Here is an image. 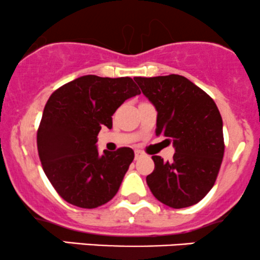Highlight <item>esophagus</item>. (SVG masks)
I'll return each instance as SVG.
<instances>
[{
	"instance_id": "34e87169",
	"label": "esophagus",
	"mask_w": 260,
	"mask_h": 260,
	"mask_svg": "<svg viewBox=\"0 0 260 260\" xmlns=\"http://www.w3.org/2000/svg\"><path fill=\"white\" fill-rule=\"evenodd\" d=\"M143 156H145L144 151H142V150H136V151H134V157H136V160H138V159H140V157H143Z\"/></svg>"
}]
</instances>
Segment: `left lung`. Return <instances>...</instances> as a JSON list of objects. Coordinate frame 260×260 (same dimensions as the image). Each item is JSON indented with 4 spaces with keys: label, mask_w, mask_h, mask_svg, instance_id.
I'll return each mask as SVG.
<instances>
[{
    "label": "left lung",
    "mask_w": 260,
    "mask_h": 260,
    "mask_svg": "<svg viewBox=\"0 0 260 260\" xmlns=\"http://www.w3.org/2000/svg\"><path fill=\"white\" fill-rule=\"evenodd\" d=\"M156 107V136L174 143L171 161L154 155L147 183L155 198L181 209L201 202L215 183L225 143L222 118L215 101L178 74L134 78Z\"/></svg>",
    "instance_id": "8db88e82"
}]
</instances>
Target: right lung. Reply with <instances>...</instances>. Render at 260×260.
Instances as JSON below:
<instances>
[{
	"label": "right lung",
	"instance_id": "1",
	"mask_svg": "<svg viewBox=\"0 0 260 260\" xmlns=\"http://www.w3.org/2000/svg\"><path fill=\"white\" fill-rule=\"evenodd\" d=\"M140 94L129 77L83 76L52 92L38 128L43 170L62 199L78 208L106 204L118 192L134 151L123 147L99 154L101 127L112 128V115Z\"/></svg>",
	"mask_w": 260,
	"mask_h": 260
}]
</instances>
